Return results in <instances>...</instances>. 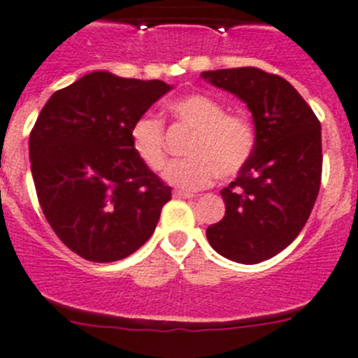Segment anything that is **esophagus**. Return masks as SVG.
Masks as SVG:
<instances>
[{
    "label": "esophagus",
    "mask_w": 358,
    "mask_h": 358,
    "mask_svg": "<svg viewBox=\"0 0 358 358\" xmlns=\"http://www.w3.org/2000/svg\"><path fill=\"white\" fill-rule=\"evenodd\" d=\"M173 195H175L176 199H192V197H195V195L190 194V192H183V190H175V192H173Z\"/></svg>",
    "instance_id": "34e87169"
}]
</instances>
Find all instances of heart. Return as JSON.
<instances>
[{"mask_svg": "<svg viewBox=\"0 0 358 358\" xmlns=\"http://www.w3.org/2000/svg\"><path fill=\"white\" fill-rule=\"evenodd\" d=\"M169 111L194 129L187 145V159L171 161L163 176L183 190L204 189L217 173L233 176L250 159L255 148V129L245 113H227L224 104L206 94H187L168 104ZM135 154L150 169H161L166 161L164 125L156 115L144 113L130 129Z\"/></svg>", "mask_w": 358, "mask_h": 358, "instance_id": "obj_1", "label": "heart"}]
</instances>
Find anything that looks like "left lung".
Instances as JSON below:
<instances>
[{
    "mask_svg": "<svg viewBox=\"0 0 358 358\" xmlns=\"http://www.w3.org/2000/svg\"><path fill=\"white\" fill-rule=\"evenodd\" d=\"M201 77L243 101L255 129L250 159L221 190L224 217L206 235L223 257L257 264L287 248L310 216L321 187V123L280 75L243 66Z\"/></svg>",
    "mask_w": 358,
    "mask_h": 358,
    "instance_id": "obj_1",
    "label": "left lung"
}]
</instances>
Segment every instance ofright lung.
I'll use <instances>...</instances> for the list:
<instances>
[{
	"instance_id": "add662e5",
	"label": "right lung",
	"mask_w": 358,
	"mask_h": 358,
	"mask_svg": "<svg viewBox=\"0 0 358 358\" xmlns=\"http://www.w3.org/2000/svg\"><path fill=\"white\" fill-rule=\"evenodd\" d=\"M163 80L92 71L56 90L29 137L30 169L48 223L92 262L129 257L150 238L171 187L135 154V120L169 92Z\"/></svg>"
}]
</instances>
